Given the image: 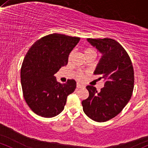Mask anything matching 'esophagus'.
Wrapping results in <instances>:
<instances>
[{
	"label": "esophagus",
	"instance_id": "34e87169",
	"mask_svg": "<svg viewBox=\"0 0 148 148\" xmlns=\"http://www.w3.org/2000/svg\"><path fill=\"white\" fill-rule=\"evenodd\" d=\"M77 87L78 88H84V86H83L82 84H77Z\"/></svg>",
	"mask_w": 148,
	"mask_h": 148
}]
</instances>
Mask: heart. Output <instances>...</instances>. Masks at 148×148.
Wrapping results in <instances>:
<instances>
[{
    "instance_id": "b5f03b06",
    "label": "heart",
    "mask_w": 148,
    "mask_h": 148,
    "mask_svg": "<svg viewBox=\"0 0 148 148\" xmlns=\"http://www.w3.org/2000/svg\"><path fill=\"white\" fill-rule=\"evenodd\" d=\"M84 55H85L86 58L88 56H96V52H95V50H94L91 48H86L85 50H84ZM72 55H73V52H71L70 54L69 55V57H68V60H70ZM76 77H77V79H78V80L82 81V80H84V78H85V75H84V74L83 72L79 71V72H77V74H76Z\"/></svg>"
}]
</instances>
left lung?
Wrapping results in <instances>:
<instances>
[{
    "label": "left lung",
    "mask_w": 148,
    "mask_h": 148,
    "mask_svg": "<svg viewBox=\"0 0 148 148\" xmlns=\"http://www.w3.org/2000/svg\"><path fill=\"white\" fill-rule=\"evenodd\" d=\"M88 41L103 53L94 74L105 80V86L98 92L87 86L88 98L82 101L84 113L95 121L112 119L129 103L134 87V71L127 52L112 38H88Z\"/></svg>",
    "instance_id": "left-lung-1"
}]
</instances>
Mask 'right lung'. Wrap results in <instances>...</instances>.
<instances>
[{"label":"right lung","instance_id":"right-lung-1","mask_svg":"<svg viewBox=\"0 0 148 148\" xmlns=\"http://www.w3.org/2000/svg\"><path fill=\"white\" fill-rule=\"evenodd\" d=\"M79 40V37L53 34L38 39L27 51L21 67L22 92L29 108L38 116L59 114L75 90L74 79L62 84L54 74L67 64L69 53Z\"/></svg>","mask_w":148,"mask_h":148}]
</instances>
